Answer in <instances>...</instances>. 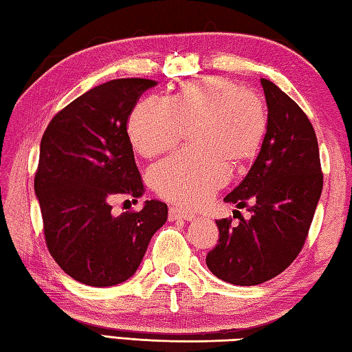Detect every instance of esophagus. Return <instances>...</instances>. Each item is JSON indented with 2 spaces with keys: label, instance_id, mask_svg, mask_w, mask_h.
Listing matches in <instances>:
<instances>
[{
  "label": "esophagus",
  "instance_id": "esophagus-1",
  "mask_svg": "<svg viewBox=\"0 0 352 352\" xmlns=\"http://www.w3.org/2000/svg\"><path fill=\"white\" fill-rule=\"evenodd\" d=\"M168 219H170V221H176V219H184V221L191 222V221H195L196 216L193 213H190V211H187V210L171 207L170 211H168Z\"/></svg>",
  "mask_w": 352,
  "mask_h": 352
}]
</instances>
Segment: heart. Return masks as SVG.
Listing matches in <instances>:
<instances>
[{
  "instance_id": "b5f03b06",
  "label": "heart",
  "mask_w": 352,
  "mask_h": 352,
  "mask_svg": "<svg viewBox=\"0 0 352 352\" xmlns=\"http://www.w3.org/2000/svg\"><path fill=\"white\" fill-rule=\"evenodd\" d=\"M188 127L196 148L155 165L151 182L167 201L197 207L223 187L228 165L239 168L256 156L267 116L254 94L227 78L210 76L179 84L168 101L144 99L129 119L131 142L144 156L173 148Z\"/></svg>"
}]
</instances>
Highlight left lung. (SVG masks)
<instances>
[{
  "label": "left lung",
  "mask_w": 352,
  "mask_h": 352,
  "mask_svg": "<svg viewBox=\"0 0 352 352\" xmlns=\"http://www.w3.org/2000/svg\"><path fill=\"white\" fill-rule=\"evenodd\" d=\"M268 119L261 151L243 181L225 196L250 219L216 221L219 243L207 267L223 282L251 287L280 274L305 243L322 195L317 138L303 110L276 84L262 78ZM239 213V210H234Z\"/></svg>",
  "instance_id": "left-lung-1"
}]
</instances>
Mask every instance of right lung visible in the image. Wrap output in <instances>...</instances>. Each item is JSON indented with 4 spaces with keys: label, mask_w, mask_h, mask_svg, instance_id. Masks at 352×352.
<instances>
[{
    "label": "right lung",
    "mask_w": 352,
    "mask_h": 352,
    "mask_svg": "<svg viewBox=\"0 0 352 352\" xmlns=\"http://www.w3.org/2000/svg\"><path fill=\"white\" fill-rule=\"evenodd\" d=\"M157 82L122 78L76 98L52 119L39 145L35 195L55 262L90 287H113L136 273L167 204L115 216L111 201L144 193L127 121L138 98Z\"/></svg>",
    "instance_id": "right-lung-1"
}]
</instances>
